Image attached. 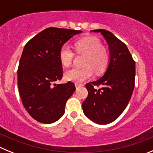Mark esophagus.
<instances>
[{
    "instance_id": "obj_1",
    "label": "esophagus",
    "mask_w": 153,
    "mask_h": 153,
    "mask_svg": "<svg viewBox=\"0 0 153 153\" xmlns=\"http://www.w3.org/2000/svg\"><path fill=\"white\" fill-rule=\"evenodd\" d=\"M75 86H76V88L78 89V88H79V87H81V86H83V84H80V83H75Z\"/></svg>"
}]
</instances>
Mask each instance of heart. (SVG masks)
<instances>
[{
    "instance_id": "1",
    "label": "heart",
    "mask_w": 153,
    "mask_h": 153,
    "mask_svg": "<svg viewBox=\"0 0 153 153\" xmlns=\"http://www.w3.org/2000/svg\"><path fill=\"white\" fill-rule=\"evenodd\" d=\"M74 47L78 53H86L83 68H72L65 73V77L70 81L82 83L92 77L93 70L97 74L105 71L109 61L107 51L102 46L97 37L87 36L79 39L74 43ZM74 53L67 44L62 46L59 51V58L61 64L69 67L72 63Z\"/></svg>"
}]
</instances>
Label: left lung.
<instances>
[{"mask_svg": "<svg viewBox=\"0 0 153 153\" xmlns=\"http://www.w3.org/2000/svg\"><path fill=\"white\" fill-rule=\"evenodd\" d=\"M100 33L109 45V62L102 77L86 83L88 96L83 102L87 118L101 125L110 123L122 114L129 103L135 86V61L126 45L111 32L93 30ZM102 87L97 90L94 85Z\"/></svg>", "mask_w": 153, "mask_h": 153, "instance_id": "obj_1", "label": "left lung"}]
</instances>
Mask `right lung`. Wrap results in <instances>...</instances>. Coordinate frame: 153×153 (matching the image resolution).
I'll return each mask as SVG.
<instances>
[{
    "label": "right lung",
    "mask_w": 153,
    "mask_h": 153,
    "mask_svg": "<svg viewBox=\"0 0 153 153\" xmlns=\"http://www.w3.org/2000/svg\"><path fill=\"white\" fill-rule=\"evenodd\" d=\"M81 30L49 27L33 36L23 50L17 84L23 105L31 117L50 124L63 117L67 100L75 91L72 82L56 84L63 77L60 47Z\"/></svg>",
    "instance_id": "1"
}]
</instances>
